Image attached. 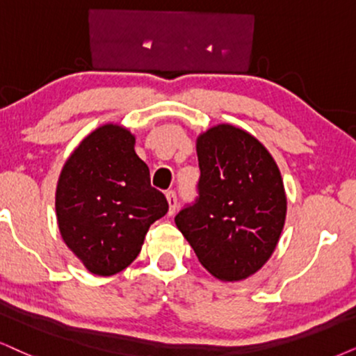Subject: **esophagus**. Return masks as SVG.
<instances>
[{
    "instance_id": "esophagus-1",
    "label": "esophagus",
    "mask_w": 356,
    "mask_h": 356,
    "mask_svg": "<svg viewBox=\"0 0 356 356\" xmlns=\"http://www.w3.org/2000/svg\"><path fill=\"white\" fill-rule=\"evenodd\" d=\"M165 195H168L169 202V215H174L175 210H177V193H175V191H169Z\"/></svg>"
}]
</instances>
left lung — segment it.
I'll return each instance as SVG.
<instances>
[{"label":"left lung","instance_id":"obj_1","mask_svg":"<svg viewBox=\"0 0 356 356\" xmlns=\"http://www.w3.org/2000/svg\"><path fill=\"white\" fill-rule=\"evenodd\" d=\"M197 156V197L175 225L215 277L246 279L269 259L284 227L281 174L258 139L230 124L202 134Z\"/></svg>","mask_w":356,"mask_h":356}]
</instances>
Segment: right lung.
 Returning a JSON list of instances; mask_svg holds the SVG:
<instances>
[{
    "label": "right lung",
    "mask_w": 356,
    "mask_h": 356,
    "mask_svg": "<svg viewBox=\"0 0 356 356\" xmlns=\"http://www.w3.org/2000/svg\"><path fill=\"white\" fill-rule=\"evenodd\" d=\"M56 210L65 245L98 276L136 259L147 230L169 210L151 186L149 168L134 152V136L105 124L80 143L62 169Z\"/></svg>",
    "instance_id": "obj_1"
}]
</instances>
